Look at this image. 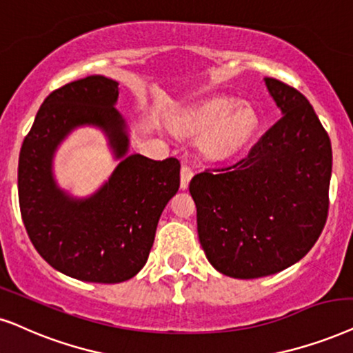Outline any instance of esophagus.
Here are the masks:
<instances>
[{"instance_id":"34e87169","label":"esophagus","mask_w":353,"mask_h":353,"mask_svg":"<svg viewBox=\"0 0 353 353\" xmlns=\"http://www.w3.org/2000/svg\"><path fill=\"white\" fill-rule=\"evenodd\" d=\"M193 168L188 167V165H183L181 167V172H180V188L181 190H186L188 186H190V181L191 178H193Z\"/></svg>"}]
</instances>
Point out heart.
I'll return each instance as SVG.
<instances>
[{
    "label": "heart",
    "instance_id": "b5f03b06",
    "mask_svg": "<svg viewBox=\"0 0 353 353\" xmlns=\"http://www.w3.org/2000/svg\"><path fill=\"white\" fill-rule=\"evenodd\" d=\"M181 126L199 132L198 148L210 159L235 157L259 130V118L250 105H235L230 99L214 97L199 102L183 115Z\"/></svg>",
    "mask_w": 353,
    "mask_h": 353
}]
</instances>
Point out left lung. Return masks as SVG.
<instances>
[{"label": "left lung", "instance_id": "1", "mask_svg": "<svg viewBox=\"0 0 353 353\" xmlns=\"http://www.w3.org/2000/svg\"><path fill=\"white\" fill-rule=\"evenodd\" d=\"M282 118L235 165L193 176L205 258L235 279L299 263L321 235L329 209L331 141L303 94L264 77Z\"/></svg>", "mask_w": 353, "mask_h": 353}]
</instances>
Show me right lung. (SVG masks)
<instances>
[{
  "instance_id": "obj_1",
  "label": "right lung",
  "mask_w": 353,
  "mask_h": 353,
  "mask_svg": "<svg viewBox=\"0 0 353 353\" xmlns=\"http://www.w3.org/2000/svg\"><path fill=\"white\" fill-rule=\"evenodd\" d=\"M118 82L89 76L53 90L22 143L17 170L21 216L39 254L77 281L118 283L144 268L159 219L180 188V162L128 154V123L115 108ZM99 127L121 160L87 199L57 186L52 159L76 127Z\"/></svg>"
}]
</instances>
